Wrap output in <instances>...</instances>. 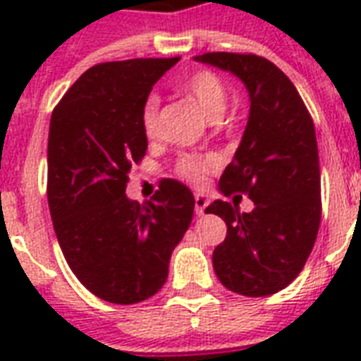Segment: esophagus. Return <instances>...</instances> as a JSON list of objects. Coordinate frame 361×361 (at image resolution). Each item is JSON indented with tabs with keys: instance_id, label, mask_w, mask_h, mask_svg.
Listing matches in <instances>:
<instances>
[{
	"instance_id": "1",
	"label": "esophagus",
	"mask_w": 361,
	"mask_h": 361,
	"mask_svg": "<svg viewBox=\"0 0 361 361\" xmlns=\"http://www.w3.org/2000/svg\"><path fill=\"white\" fill-rule=\"evenodd\" d=\"M208 197L206 195H202V192H197L195 195V212H197V215H202L204 214V209L208 208Z\"/></svg>"
}]
</instances>
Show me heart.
Masks as SVG:
<instances>
[{
    "label": "heart",
    "instance_id": "1",
    "mask_svg": "<svg viewBox=\"0 0 361 361\" xmlns=\"http://www.w3.org/2000/svg\"><path fill=\"white\" fill-rule=\"evenodd\" d=\"M180 87L200 106V110L208 116L209 120H217L223 116L226 103H228V87L219 75L204 69L195 71L180 82ZM140 123L147 138H153L157 135L159 99L155 95H149L144 101ZM212 166H214L212 159L200 157V155H183L176 164V172L181 180L200 185L206 174L212 170Z\"/></svg>",
    "mask_w": 361,
    "mask_h": 361
}]
</instances>
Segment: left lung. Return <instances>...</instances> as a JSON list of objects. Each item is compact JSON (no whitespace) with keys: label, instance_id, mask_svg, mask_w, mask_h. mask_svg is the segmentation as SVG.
<instances>
[{"label":"left lung","instance_id":"1","mask_svg":"<svg viewBox=\"0 0 361 361\" xmlns=\"http://www.w3.org/2000/svg\"><path fill=\"white\" fill-rule=\"evenodd\" d=\"M197 61L231 71L245 84L251 110L240 147L221 176L225 197L247 195L249 214L215 200L206 212L226 223L214 269L241 296L283 290L302 271L319 234L320 166L313 118L288 76L255 54L208 52Z\"/></svg>","mask_w":361,"mask_h":361}]
</instances>
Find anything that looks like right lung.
<instances>
[{
  "instance_id": "add662e5",
  "label": "right lung",
  "mask_w": 361,
  "mask_h": 361,
  "mask_svg": "<svg viewBox=\"0 0 361 361\" xmlns=\"http://www.w3.org/2000/svg\"><path fill=\"white\" fill-rule=\"evenodd\" d=\"M180 58L106 61L56 104L48 130V206L63 257L82 285L110 303L144 302L163 288L195 197L161 180L144 204L125 195L146 155L140 114L153 84Z\"/></svg>"
}]
</instances>
